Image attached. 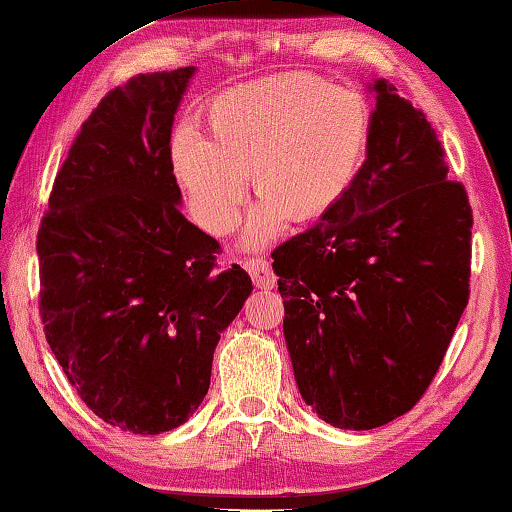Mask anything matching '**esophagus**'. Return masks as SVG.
<instances>
[{
	"mask_svg": "<svg viewBox=\"0 0 512 512\" xmlns=\"http://www.w3.org/2000/svg\"><path fill=\"white\" fill-rule=\"evenodd\" d=\"M243 266H246V271L250 273V278H253L255 287H259V289H273L275 285H278V278H275L271 264L266 262V259H259V257L246 259V262H243Z\"/></svg>",
	"mask_w": 512,
	"mask_h": 512,
	"instance_id": "1",
	"label": "esophagus"
}]
</instances>
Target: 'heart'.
<instances>
[{
  "mask_svg": "<svg viewBox=\"0 0 512 512\" xmlns=\"http://www.w3.org/2000/svg\"><path fill=\"white\" fill-rule=\"evenodd\" d=\"M205 134L177 127L168 161L191 214L227 234L248 196L259 193L243 227V246L262 248L289 218L310 223L346 198L367 159L371 109L351 88L303 72L225 88L205 104Z\"/></svg>",
  "mask_w": 512,
  "mask_h": 512,
  "instance_id": "b5f03b06",
  "label": "heart"
}]
</instances>
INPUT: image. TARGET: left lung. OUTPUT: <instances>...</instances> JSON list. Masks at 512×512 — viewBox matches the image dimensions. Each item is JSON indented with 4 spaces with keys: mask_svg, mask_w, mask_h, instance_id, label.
<instances>
[{
    "mask_svg": "<svg viewBox=\"0 0 512 512\" xmlns=\"http://www.w3.org/2000/svg\"><path fill=\"white\" fill-rule=\"evenodd\" d=\"M367 159L346 198L273 250L303 401L344 431L415 405L469 298L472 207L424 113L373 79Z\"/></svg>",
    "mask_w": 512,
    "mask_h": 512,
    "instance_id": "left-lung-1",
    "label": "left lung"
}]
</instances>
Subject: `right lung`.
I'll return each mask as SVG.
<instances>
[{
	"label": "right lung",
	"instance_id": "obj_1",
	"mask_svg": "<svg viewBox=\"0 0 512 512\" xmlns=\"http://www.w3.org/2000/svg\"><path fill=\"white\" fill-rule=\"evenodd\" d=\"M196 68L118 86L81 125L38 230L40 316L54 358L107 424L159 435L205 399L221 332L253 291L186 221L170 170Z\"/></svg>",
	"mask_w": 512,
	"mask_h": 512
}]
</instances>
